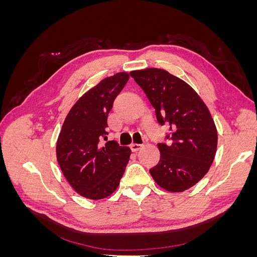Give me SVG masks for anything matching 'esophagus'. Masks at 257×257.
<instances>
[{"mask_svg": "<svg viewBox=\"0 0 257 257\" xmlns=\"http://www.w3.org/2000/svg\"><path fill=\"white\" fill-rule=\"evenodd\" d=\"M142 147H143V145H141V144L133 143V144L131 145V149H132V151H133V152H136V151H138L139 149H141Z\"/></svg>", "mask_w": 257, "mask_h": 257, "instance_id": "34e87169", "label": "esophagus"}]
</instances>
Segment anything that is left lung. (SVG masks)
Segmentation results:
<instances>
[{"label": "left lung", "instance_id": "left-lung-1", "mask_svg": "<svg viewBox=\"0 0 257 257\" xmlns=\"http://www.w3.org/2000/svg\"><path fill=\"white\" fill-rule=\"evenodd\" d=\"M154 107L160 124L168 123L172 145L159 144L161 159L150 169L168 192H183L204 178L212 165L217 131L207 105L190 84L161 68L130 73Z\"/></svg>", "mask_w": 257, "mask_h": 257}]
</instances>
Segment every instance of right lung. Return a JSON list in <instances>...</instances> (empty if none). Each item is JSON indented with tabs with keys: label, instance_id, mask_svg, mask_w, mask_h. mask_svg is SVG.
Segmentation results:
<instances>
[{
	"label": "right lung",
	"instance_id": "add662e5",
	"mask_svg": "<svg viewBox=\"0 0 257 257\" xmlns=\"http://www.w3.org/2000/svg\"><path fill=\"white\" fill-rule=\"evenodd\" d=\"M127 73H116L91 88L67 113L57 141V160L67 182L79 195L106 198L120 184L131 149L113 141L104 146L108 113L127 82Z\"/></svg>",
	"mask_w": 257,
	"mask_h": 257
}]
</instances>
